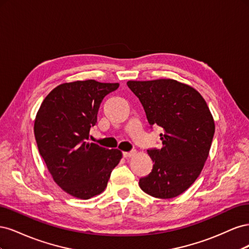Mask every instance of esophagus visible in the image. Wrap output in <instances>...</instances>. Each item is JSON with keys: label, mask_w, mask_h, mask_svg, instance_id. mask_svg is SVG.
<instances>
[{"label": "esophagus", "mask_w": 249, "mask_h": 249, "mask_svg": "<svg viewBox=\"0 0 249 249\" xmlns=\"http://www.w3.org/2000/svg\"><path fill=\"white\" fill-rule=\"evenodd\" d=\"M136 155H137V150H135V149L131 150V152H124V158H132V157L136 156Z\"/></svg>", "instance_id": "esophagus-1"}]
</instances>
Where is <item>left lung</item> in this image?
Returning <instances> with one entry per match:
<instances>
[{"mask_svg":"<svg viewBox=\"0 0 249 249\" xmlns=\"http://www.w3.org/2000/svg\"><path fill=\"white\" fill-rule=\"evenodd\" d=\"M150 126L159 125L162 147L150 148L154 167L139 179L141 189L157 198L185 192L198 178L209 156L215 124L206 101L193 87L176 80L129 81Z\"/></svg>","mask_w":249,"mask_h":249,"instance_id":"obj_1","label":"left lung"}]
</instances>
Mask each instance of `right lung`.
I'll use <instances>...</instances> for the list:
<instances>
[{"instance_id":"right-lung-1","label":"right lung","mask_w":249,"mask_h":249,"mask_svg":"<svg viewBox=\"0 0 249 249\" xmlns=\"http://www.w3.org/2000/svg\"><path fill=\"white\" fill-rule=\"evenodd\" d=\"M118 83H64L43 100L34 123L39 154L56 184L71 196L89 199L107 187L123 153L87 142L103 99Z\"/></svg>"}]
</instances>
